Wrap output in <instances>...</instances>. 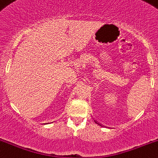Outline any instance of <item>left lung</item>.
I'll return each mask as SVG.
<instances>
[{
  "label": "left lung",
  "instance_id": "8db88e82",
  "mask_svg": "<svg viewBox=\"0 0 158 158\" xmlns=\"http://www.w3.org/2000/svg\"><path fill=\"white\" fill-rule=\"evenodd\" d=\"M94 121H95V123H97V124L100 125V124H99V123H97V122H96V120H94ZM100 126H101V125H100Z\"/></svg>",
  "mask_w": 158,
  "mask_h": 158
}]
</instances>
